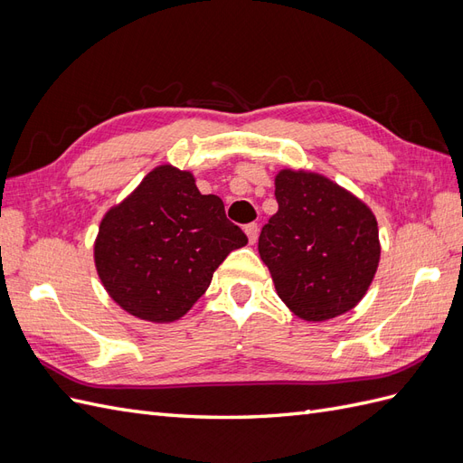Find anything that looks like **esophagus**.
<instances>
[{"mask_svg":"<svg viewBox=\"0 0 463 463\" xmlns=\"http://www.w3.org/2000/svg\"><path fill=\"white\" fill-rule=\"evenodd\" d=\"M245 233H247V237H249V241L255 243L257 237H259V226H257V223H255V222H253V223H247V226H245Z\"/></svg>","mask_w":463,"mask_h":463,"instance_id":"34e87169","label":"esophagus"}]
</instances>
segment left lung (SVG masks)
<instances>
[{
    "label": "left lung",
    "instance_id": "8db88e82",
    "mask_svg": "<svg viewBox=\"0 0 463 463\" xmlns=\"http://www.w3.org/2000/svg\"><path fill=\"white\" fill-rule=\"evenodd\" d=\"M274 185L278 213L264 223L259 253L279 299L309 322L352 311L381 260L373 210L313 172L282 170Z\"/></svg>",
    "mask_w": 463,
    "mask_h": 463
}]
</instances>
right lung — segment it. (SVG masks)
<instances>
[{
  "mask_svg": "<svg viewBox=\"0 0 463 463\" xmlns=\"http://www.w3.org/2000/svg\"><path fill=\"white\" fill-rule=\"evenodd\" d=\"M247 235L191 172L158 165L98 230L94 262L109 298L148 322H174L206 291L214 270Z\"/></svg>",
  "mask_w": 463,
  "mask_h": 463,
  "instance_id": "right-lung-1",
  "label": "right lung"
}]
</instances>
